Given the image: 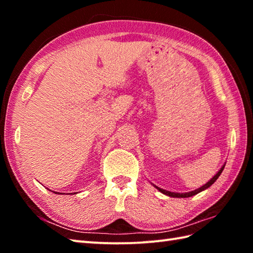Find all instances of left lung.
<instances>
[{
  "instance_id": "obj_1",
  "label": "left lung",
  "mask_w": 253,
  "mask_h": 253,
  "mask_svg": "<svg viewBox=\"0 0 253 253\" xmlns=\"http://www.w3.org/2000/svg\"><path fill=\"white\" fill-rule=\"evenodd\" d=\"M224 168H225V164L222 166L221 168V169H219L217 173H216V175H214L213 176V178H211L210 179L206 185H203L202 187H200V188H198V189H196V190H193V191H189V192H182V193H179V192H171V191H168V190H164V189H162V188H160V187H158V186H155V185H153L155 188H157V189L159 190V191H161L162 193H164V195H166V196H169V197H173V198H189V197H192V196H195V195H197V193H199V192H201V191H203V190H206V189H208V188L210 187V186H212L214 182L216 181V179L218 178L219 177V175L222 174V171H223V169H224Z\"/></svg>"
}]
</instances>
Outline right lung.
Listing matches in <instances>:
<instances>
[{"label":"right lung","mask_w":253,"mask_h":253,"mask_svg":"<svg viewBox=\"0 0 253 253\" xmlns=\"http://www.w3.org/2000/svg\"><path fill=\"white\" fill-rule=\"evenodd\" d=\"M55 193H58V192H55Z\"/></svg>","instance_id":"add662e5"}]
</instances>
